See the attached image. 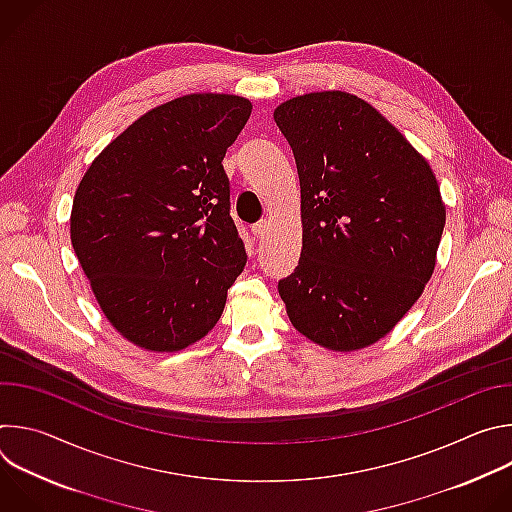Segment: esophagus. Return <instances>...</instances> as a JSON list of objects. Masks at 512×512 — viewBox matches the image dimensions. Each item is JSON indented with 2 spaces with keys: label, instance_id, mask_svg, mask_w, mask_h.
I'll return each mask as SVG.
<instances>
[{
  "label": "esophagus",
  "instance_id": "1",
  "mask_svg": "<svg viewBox=\"0 0 512 512\" xmlns=\"http://www.w3.org/2000/svg\"><path fill=\"white\" fill-rule=\"evenodd\" d=\"M269 221L267 218H263V221H259V223H255L253 227H251V231H253V235L257 237V239H263L267 233H269Z\"/></svg>",
  "mask_w": 512,
  "mask_h": 512
}]
</instances>
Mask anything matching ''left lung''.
<instances>
[{"mask_svg":"<svg viewBox=\"0 0 512 512\" xmlns=\"http://www.w3.org/2000/svg\"><path fill=\"white\" fill-rule=\"evenodd\" d=\"M302 188V255L279 296L298 332L350 352L389 334L429 281L446 204L427 160L344 91L281 103Z\"/></svg>","mask_w":512,"mask_h":512,"instance_id":"left-lung-1","label":"left lung"}]
</instances>
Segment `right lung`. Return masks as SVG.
<instances>
[{"label":"right lung","mask_w":512,"mask_h":512,"mask_svg":"<svg viewBox=\"0 0 512 512\" xmlns=\"http://www.w3.org/2000/svg\"><path fill=\"white\" fill-rule=\"evenodd\" d=\"M237 95L192 93L133 121L93 160L70 241L111 326L154 352L204 338L247 253L223 168L251 115Z\"/></svg>","instance_id":"add662e5"}]
</instances>
